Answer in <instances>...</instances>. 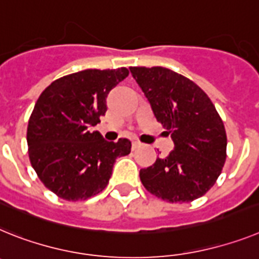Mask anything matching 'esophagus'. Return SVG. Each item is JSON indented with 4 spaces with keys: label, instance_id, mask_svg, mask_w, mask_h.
<instances>
[{
    "label": "esophagus",
    "instance_id": "34e87169",
    "mask_svg": "<svg viewBox=\"0 0 259 259\" xmlns=\"http://www.w3.org/2000/svg\"><path fill=\"white\" fill-rule=\"evenodd\" d=\"M141 145L140 141H132V149H136V148H139Z\"/></svg>",
    "mask_w": 259,
    "mask_h": 259
}]
</instances>
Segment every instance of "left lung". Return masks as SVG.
<instances>
[{
  "mask_svg": "<svg viewBox=\"0 0 259 259\" xmlns=\"http://www.w3.org/2000/svg\"><path fill=\"white\" fill-rule=\"evenodd\" d=\"M130 70L174 143L166 158L140 170L141 183L166 202H193L222 173L227 158L224 123L208 96L187 77L162 66Z\"/></svg>",
  "mask_w": 259,
  "mask_h": 259,
  "instance_id": "left-lung-1",
  "label": "left lung"
}]
</instances>
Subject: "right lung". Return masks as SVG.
Returning a JSON list of instances; mask_svg holds the SVG:
<instances>
[{
	"label": "right lung",
	"instance_id": "add662e5",
	"mask_svg": "<svg viewBox=\"0 0 259 259\" xmlns=\"http://www.w3.org/2000/svg\"><path fill=\"white\" fill-rule=\"evenodd\" d=\"M127 68L86 69L55 79L37 98L27 127L30 162L43 185L65 200H86L107 186L131 141H106L92 127L107 111L108 93Z\"/></svg>",
	"mask_w": 259,
	"mask_h": 259
}]
</instances>
